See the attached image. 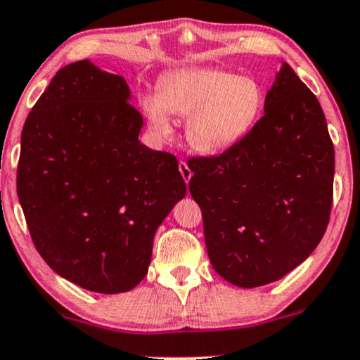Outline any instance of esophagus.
<instances>
[{"instance_id":"1","label":"esophagus","mask_w":360,"mask_h":360,"mask_svg":"<svg viewBox=\"0 0 360 360\" xmlns=\"http://www.w3.org/2000/svg\"><path fill=\"white\" fill-rule=\"evenodd\" d=\"M179 172H181V176H183L184 183L189 184V181H191V177H193V172H191V169H189L188 162H184V161L179 162Z\"/></svg>"}]
</instances>
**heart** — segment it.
Segmentation results:
<instances>
[{
	"label": "heart",
	"instance_id": "heart-1",
	"mask_svg": "<svg viewBox=\"0 0 360 360\" xmlns=\"http://www.w3.org/2000/svg\"><path fill=\"white\" fill-rule=\"evenodd\" d=\"M265 107L255 77L224 68H186L166 77L158 97L146 95L144 110L159 137L172 134L171 117L186 119L184 137L202 155L228 153L253 131Z\"/></svg>",
	"mask_w": 360,
	"mask_h": 360
}]
</instances>
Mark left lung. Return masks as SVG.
<instances>
[{
	"mask_svg": "<svg viewBox=\"0 0 360 360\" xmlns=\"http://www.w3.org/2000/svg\"><path fill=\"white\" fill-rule=\"evenodd\" d=\"M265 115L240 144L189 161L207 257L241 288L280 280L317 248L328 224L335 155L322 107L288 63Z\"/></svg>",
	"mask_w": 360,
	"mask_h": 360,
	"instance_id": "left-lung-1",
	"label": "left lung"
}]
</instances>
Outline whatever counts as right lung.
Instances as JSON below:
<instances>
[{
    "instance_id": "1",
    "label": "right lung",
    "mask_w": 360,
    "mask_h": 360,
    "mask_svg": "<svg viewBox=\"0 0 360 360\" xmlns=\"http://www.w3.org/2000/svg\"><path fill=\"white\" fill-rule=\"evenodd\" d=\"M131 89L90 60L60 68L21 132L16 191L38 253L95 293L142 281L154 235L186 184L177 159L141 144Z\"/></svg>"
}]
</instances>
